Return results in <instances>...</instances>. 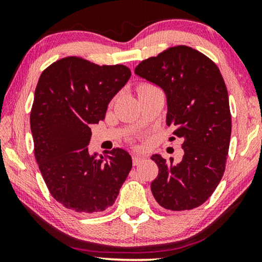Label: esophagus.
I'll list each match as a JSON object with an SVG mask.
<instances>
[{"label": "esophagus", "instance_id": "obj_1", "mask_svg": "<svg viewBox=\"0 0 262 262\" xmlns=\"http://www.w3.org/2000/svg\"><path fill=\"white\" fill-rule=\"evenodd\" d=\"M145 157L144 156H141V155H133V164L134 165H139V164L143 161Z\"/></svg>", "mask_w": 262, "mask_h": 262}]
</instances>
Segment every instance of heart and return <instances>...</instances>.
Instances as JSON below:
<instances>
[{"mask_svg": "<svg viewBox=\"0 0 262 262\" xmlns=\"http://www.w3.org/2000/svg\"><path fill=\"white\" fill-rule=\"evenodd\" d=\"M148 88H152V86H150V85H142V86L140 88V90H139V91H141V90H144V89H148Z\"/></svg>", "mask_w": 262, "mask_h": 262, "instance_id": "1", "label": "heart"}]
</instances>
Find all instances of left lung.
Returning a JSON list of instances; mask_svg holds the SVG:
<instances>
[{
	"label": "left lung",
	"mask_w": 262,
	"mask_h": 262,
	"mask_svg": "<svg viewBox=\"0 0 262 262\" xmlns=\"http://www.w3.org/2000/svg\"><path fill=\"white\" fill-rule=\"evenodd\" d=\"M137 76L166 95V125L183 139L179 163L152 155L158 176L151 192L168 210H189L214 193L223 177L231 136V114L224 79L209 57L188 46H176L143 60Z\"/></svg>",
	"instance_id": "8db88e82"
}]
</instances>
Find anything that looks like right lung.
<instances>
[{"label": "right lung", "mask_w": 262, "mask_h": 262, "mask_svg": "<svg viewBox=\"0 0 262 262\" xmlns=\"http://www.w3.org/2000/svg\"><path fill=\"white\" fill-rule=\"evenodd\" d=\"M126 66H98L68 56L43 70L30 123L37 159L55 200L76 212L104 211L114 203L133 162L126 150L91 154V125L104 120L110 101L130 77Z\"/></svg>", "instance_id": "right-lung-1"}]
</instances>
